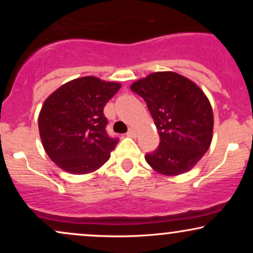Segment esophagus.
Listing matches in <instances>:
<instances>
[{"label":"esophagus","mask_w":253,"mask_h":253,"mask_svg":"<svg viewBox=\"0 0 253 253\" xmlns=\"http://www.w3.org/2000/svg\"><path fill=\"white\" fill-rule=\"evenodd\" d=\"M136 133H135V129L130 128L128 132H127V136H129V138H135Z\"/></svg>","instance_id":"1"}]
</instances>
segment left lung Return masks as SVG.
I'll return each mask as SVG.
<instances>
[{"instance_id": "8db88e82", "label": "left lung", "mask_w": 253, "mask_h": 253, "mask_svg": "<svg viewBox=\"0 0 253 253\" xmlns=\"http://www.w3.org/2000/svg\"><path fill=\"white\" fill-rule=\"evenodd\" d=\"M130 90L146 102L161 140L145 156L147 164L164 176L193 169L213 139V109L202 89L176 72L159 71L135 81Z\"/></svg>"}]
</instances>
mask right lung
<instances>
[{
  "label": "right lung",
  "mask_w": 253,
  "mask_h": 253,
  "mask_svg": "<svg viewBox=\"0 0 253 253\" xmlns=\"http://www.w3.org/2000/svg\"><path fill=\"white\" fill-rule=\"evenodd\" d=\"M121 84L85 76L63 84L45 100L38 119L40 139L51 161L74 175L100 169L118 138L106 132L103 108Z\"/></svg>",
  "instance_id": "1"
}]
</instances>
